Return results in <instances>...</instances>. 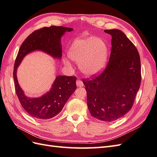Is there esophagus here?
<instances>
[{
  "mask_svg": "<svg viewBox=\"0 0 157 157\" xmlns=\"http://www.w3.org/2000/svg\"><path fill=\"white\" fill-rule=\"evenodd\" d=\"M76 83H77L78 87H83V83L80 79H78L77 81H76Z\"/></svg>",
  "mask_w": 157,
  "mask_h": 157,
  "instance_id": "34e87169",
  "label": "esophagus"
}]
</instances>
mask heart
Listing matches in <instances>:
<instances>
[{"mask_svg": "<svg viewBox=\"0 0 157 157\" xmlns=\"http://www.w3.org/2000/svg\"><path fill=\"white\" fill-rule=\"evenodd\" d=\"M71 59L79 63L82 73L87 76L97 74L105 66L108 58V48L103 40L96 38H79L72 43L68 50ZM69 64L67 58H64Z\"/></svg>", "mask_w": 157, "mask_h": 157, "instance_id": "obj_1", "label": "heart"}]
</instances>
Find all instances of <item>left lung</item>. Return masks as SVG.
<instances>
[{"mask_svg": "<svg viewBox=\"0 0 157 157\" xmlns=\"http://www.w3.org/2000/svg\"><path fill=\"white\" fill-rule=\"evenodd\" d=\"M111 35V51L101 74L83 79L87 107L92 117L111 122L131 110L141 82L139 54L122 31L105 30Z\"/></svg>", "mask_w": 157, "mask_h": 157, "instance_id": "obj_1", "label": "left lung"}]
</instances>
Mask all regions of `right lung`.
Wrapping results in <instances>:
<instances>
[{
    "mask_svg": "<svg viewBox=\"0 0 157 157\" xmlns=\"http://www.w3.org/2000/svg\"><path fill=\"white\" fill-rule=\"evenodd\" d=\"M72 30L71 28L63 26L44 27L30 34L20 48L13 71L15 91L22 107L31 117L46 120L59 113L67 99L76 90V78L58 75L50 91L40 98H30L25 95L18 83L17 67L26 54L35 50H41L55 58H61V37L66 31L71 32Z\"/></svg>",
    "mask_w": 157,
    "mask_h": 157,
    "instance_id": "add662e5",
    "label": "right lung"
}]
</instances>
